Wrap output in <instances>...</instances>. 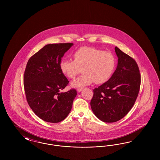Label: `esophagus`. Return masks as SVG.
<instances>
[{"label":"esophagus","mask_w":160,"mask_h":160,"mask_svg":"<svg viewBox=\"0 0 160 160\" xmlns=\"http://www.w3.org/2000/svg\"><path fill=\"white\" fill-rule=\"evenodd\" d=\"M83 89V88H77V91L80 92L82 91Z\"/></svg>","instance_id":"34e87169"}]
</instances>
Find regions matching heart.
<instances>
[{"label":"heart","mask_w":160,"mask_h":160,"mask_svg":"<svg viewBox=\"0 0 160 160\" xmlns=\"http://www.w3.org/2000/svg\"><path fill=\"white\" fill-rule=\"evenodd\" d=\"M74 61L63 59L60 62L62 73L69 78H74L82 70L83 74L71 85L72 88H82L93 82L102 84L109 80L116 67L114 55L93 47H84L74 54Z\"/></svg>","instance_id":"1"}]
</instances>
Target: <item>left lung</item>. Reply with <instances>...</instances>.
I'll return each instance as SVG.
<instances>
[{"label":"left lung","mask_w":160,"mask_h":160,"mask_svg":"<svg viewBox=\"0 0 160 160\" xmlns=\"http://www.w3.org/2000/svg\"><path fill=\"white\" fill-rule=\"evenodd\" d=\"M118 58L117 67L106 83L93 89L91 107L101 121L116 122L127 114L137 99L140 86V74L137 63L115 47Z\"/></svg>","instance_id":"1"}]
</instances>
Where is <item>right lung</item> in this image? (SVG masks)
<instances>
[{"mask_svg":"<svg viewBox=\"0 0 160 160\" xmlns=\"http://www.w3.org/2000/svg\"><path fill=\"white\" fill-rule=\"evenodd\" d=\"M72 43L47 44L28 62L24 74L27 101L43 121L58 123L64 120L72 106L76 90L60 92L69 81L60 68L61 58Z\"/></svg>","mask_w":160,"mask_h":160,"instance_id":"obj_1","label":"right lung"}]
</instances>
